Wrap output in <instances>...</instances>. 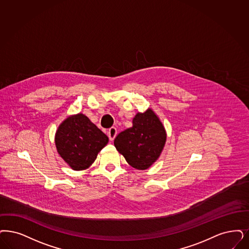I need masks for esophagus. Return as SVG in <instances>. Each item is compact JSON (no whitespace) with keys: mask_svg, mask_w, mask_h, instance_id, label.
<instances>
[{"mask_svg":"<svg viewBox=\"0 0 249 249\" xmlns=\"http://www.w3.org/2000/svg\"><path fill=\"white\" fill-rule=\"evenodd\" d=\"M116 135H117V129L115 127H111V128L109 129L108 136H109V138H110L111 141H112L115 138Z\"/></svg>","mask_w":249,"mask_h":249,"instance_id":"1","label":"esophagus"}]
</instances>
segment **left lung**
Masks as SVG:
<instances>
[{"mask_svg": "<svg viewBox=\"0 0 249 249\" xmlns=\"http://www.w3.org/2000/svg\"><path fill=\"white\" fill-rule=\"evenodd\" d=\"M167 133L159 116L151 108L138 112L133 126L114 139V146L129 165L147 170L160 158L165 146Z\"/></svg>", "mask_w": 249, "mask_h": 249, "instance_id": "1", "label": "left lung"}]
</instances>
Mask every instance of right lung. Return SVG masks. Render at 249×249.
Returning <instances> with one entry per match:
<instances>
[{
  "label": "right lung",
  "mask_w": 249,
  "mask_h": 249,
  "mask_svg": "<svg viewBox=\"0 0 249 249\" xmlns=\"http://www.w3.org/2000/svg\"><path fill=\"white\" fill-rule=\"evenodd\" d=\"M59 155L74 171L86 170L97 159L109 138L83 113L68 116L56 130Z\"/></svg>",
  "instance_id": "obj_1"
}]
</instances>
